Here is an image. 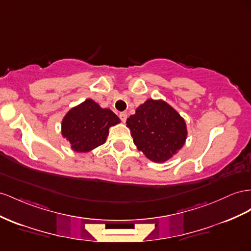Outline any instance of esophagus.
Here are the masks:
<instances>
[{
	"mask_svg": "<svg viewBox=\"0 0 251 251\" xmlns=\"http://www.w3.org/2000/svg\"><path fill=\"white\" fill-rule=\"evenodd\" d=\"M126 117H127V114H126V112H121V113L119 114V118L121 119V121H123V123H126Z\"/></svg>",
	"mask_w": 251,
	"mask_h": 251,
	"instance_id": "34e87169",
	"label": "esophagus"
}]
</instances>
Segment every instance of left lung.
<instances>
[{
	"label": "left lung",
	"mask_w": 251,
	"mask_h": 251,
	"mask_svg": "<svg viewBox=\"0 0 251 251\" xmlns=\"http://www.w3.org/2000/svg\"><path fill=\"white\" fill-rule=\"evenodd\" d=\"M134 145L154 162H165L184 147L185 119L165 100L148 99L126 119Z\"/></svg>",
	"instance_id": "8db88e82"
}]
</instances>
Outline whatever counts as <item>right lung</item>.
<instances>
[{"instance_id":"obj_1","label":"right lung","mask_w":251,"mask_h":251,"mask_svg":"<svg viewBox=\"0 0 251 251\" xmlns=\"http://www.w3.org/2000/svg\"><path fill=\"white\" fill-rule=\"evenodd\" d=\"M110 109H102L91 98L73 106L61 121V134L78 153L90 152L103 145L111 126L120 124Z\"/></svg>"}]
</instances>
